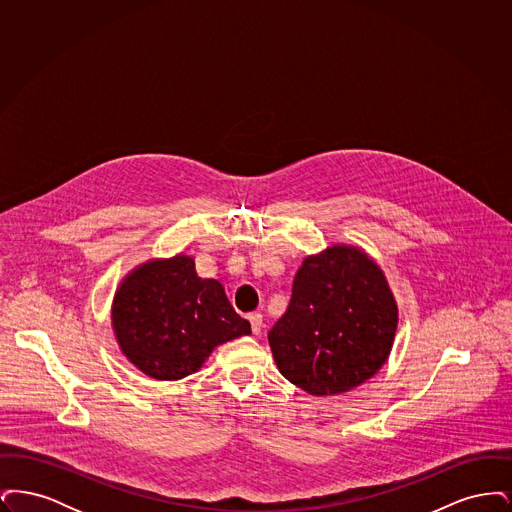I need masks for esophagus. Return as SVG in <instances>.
<instances>
[{"label":"esophagus","mask_w":512,"mask_h":512,"mask_svg":"<svg viewBox=\"0 0 512 512\" xmlns=\"http://www.w3.org/2000/svg\"><path fill=\"white\" fill-rule=\"evenodd\" d=\"M249 322H251L253 334H261V330H263V315L261 313H251L249 315Z\"/></svg>","instance_id":"34e87169"}]
</instances>
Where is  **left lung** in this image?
I'll use <instances>...</instances> for the list:
<instances>
[{
	"label": "left lung",
	"instance_id": "left-lung-1",
	"mask_svg": "<svg viewBox=\"0 0 512 512\" xmlns=\"http://www.w3.org/2000/svg\"><path fill=\"white\" fill-rule=\"evenodd\" d=\"M397 303L365 251L332 245L293 278L288 311L268 332L284 378L311 395H336L372 378L390 355Z\"/></svg>",
	"mask_w": 512,
	"mask_h": 512
}]
</instances>
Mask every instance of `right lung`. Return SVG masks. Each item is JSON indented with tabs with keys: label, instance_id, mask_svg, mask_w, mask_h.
Here are the masks:
<instances>
[{
	"label": "right lung",
	"instance_id": "right-lung-1",
	"mask_svg": "<svg viewBox=\"0 0 512 512\" xmlns=\"http://www.w3.org/2000/svg\"><path fill=\"white\" fill-rule=\"evenodd\" d=\"M111 320L126 359L155 380L197 372L213 349L251 334L219 280H203L188 255L134 268L113 299Z\"/></svg>",
	"mask_w": 512,
	"mask_h": 512
}]
</instances>
